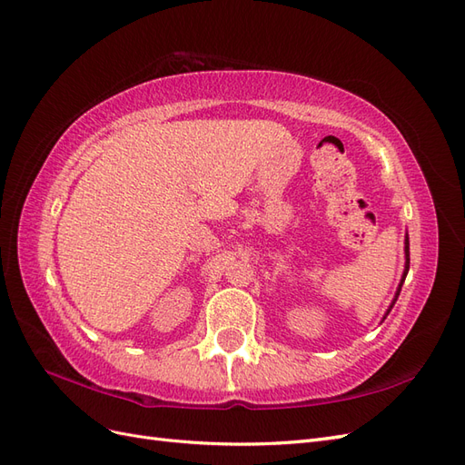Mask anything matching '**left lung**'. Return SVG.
<instances>
[{
	"label": "left lung",
	"instance_id": "8db88e82",
	"mask_svg": "<svg viewBox=\"0 0 465 465\" xmlns=\"http://www.w3.org/2000/svg\"><path fill=\"white\" fill-rule=\"evenodd\" d=\"M407 272H409V235H405V271H403V276H401V282H400V288H397V292H395V298H393V302H391V306H390V310L386 312V315H383V320H386L388 317V313L391 312V308H393V303L397 302V296H400V292H401V286H403V282H405V276H407Z\"/></svg>",
	"mask_w": 465,
	"mask_h": 465
}]
</instances>
